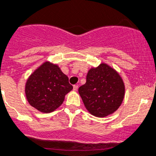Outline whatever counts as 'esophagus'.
Listing matches in <instances>:
<instances>
[{"instance_id": "obj_1", "label": "esophagus", "mask_w": 156, "mask_h": 156, "mask_svg": "<svg viewBox=\"0 0 156 156\" xmlns=\"http://www.w3.org/2000/svg\"><path fill=\"white\" fill-rule=\"evenodd\" d=\"M78 85H74V86H73V89H74V90H75V91L78 90Z\"/></svg>"}]
</instances>
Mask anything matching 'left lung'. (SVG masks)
I'll list each match as a JSON object with an SVG mask.
<instances>
[{"mask_svg": "<svg viewBox=\"0 0 156 156\" xmlns=\"http://www.w3.org/2000/svg\"><path fill=\"white\" fill-rule=\"evenodd\" d=\"M86 109L104 117L120 107L125 96V85L118 73L105 63L89 70L86 84L78 89Z\"/></svg>", "mask_w": 156, "mask_h": 156, "instance_id": "8db88e82", "label": "left lung"}]
</instances>
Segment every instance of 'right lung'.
I'll return each mask as SVG.
<instances>
[{"mask_svg":"<svg viewBox=\"0 0 156 156\" xmlns=\"http://www.w3.org/2000/svg\"><path fill=\"white\" fill-rule=\"evenodd\" d=\"M72 89L69 78L60 68L47 62L27 79L25 94L31 106L40 112H51L62 104L65 95Z\"/></svg>","mask_w":156,"mask_h":156,"instance_id":"add662e5","label":"right lung"}]
</instances>
